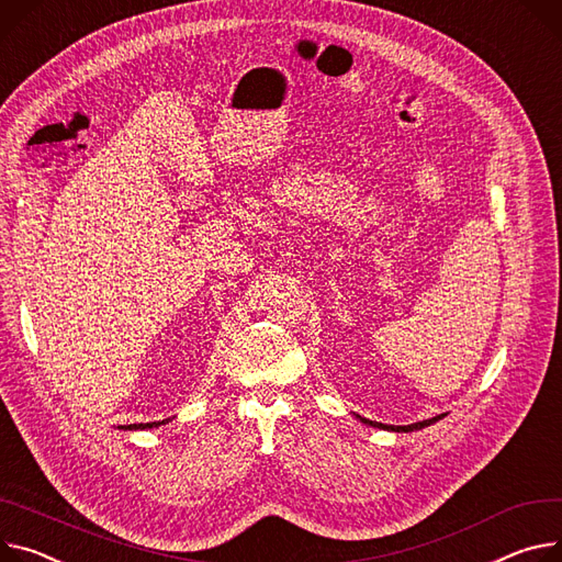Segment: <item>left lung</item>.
I'll list each match as a JSON object with an SVG mask.
<instances>
[{
	"instance_id": "left-lung-1",
	"label": "left lung",
	"mask_w": 562,
	"mask_h": 562,
	"mask_svg": "<svg viewBox=\"0 0 562 562\" xmlns=\"http://www.w3.org/2000/svg\"><path fill=\"white\" fill-rule=\"evenodd\" d=\"M443 416H448V414H439V416H435V418L418 420V423H412V425H384V423H375V420H369V418H362V416H358V418H360L364 425H371V427H378V429H386V431H414V429H423V427H427V425H431V423L441 420Z\"/></svg>"
}]
</instances>
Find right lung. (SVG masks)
<instances>
[{
  "mask_svg": "<svg viewBox=\"0 0 562 562\" xmlns=\"http://www.w3.org/2000/svg\"><path fill=\"white\" fill-rule=\"evenodd\" d=\"M170 418H166V420H153V423H135V425H121L119 429H131V431H137V429H153V427H159V425H164V423H168Z\"/></svg>",
  "mask_w": 562,
  "mask_h": 562,
  "instance_id": "obj_1",
  "label": "right lung"
}]
</instances>
